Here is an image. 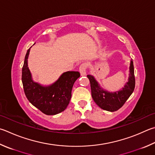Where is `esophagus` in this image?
Wrapping results in <instances>:
<instances>
[{
    "mask_svg": "<svg viewBox=\"0 0 155 155\" xmlns=\"http://www.w3.org/2000/svg\"><path fill=\"white\" fill-rule=\"evenodd\" d=\"M87 68V64L85 63H83L81 64L79 67V72L81 73V76H85L86 75V70Z\"/></svg>",
    "mask_w": 155,
    "mask_h": 155,
    "instance_id": "1",
    "label": "esophagus"
}]
</instances>
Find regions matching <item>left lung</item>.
<instances>
[{
  "label": "left lung",
  "mask_w": 155,
  "mask_h": 155,
  "mask_svg": "<svg viewBox=\"0 0 155 155\" xmlns=\"http://www.w3.org/2000/svg\"><path fill=\"white\" fill-rule=\"evenodd\" d=\"M91 85V96L96 104L103 110L114 112L121 108L133 93L135 88V77L133 61L129 66L128 81L119 91L109 92L100 87V84L92 75H87Z\"/></svg>",
  "instance_id": "1"
}]
</instances>
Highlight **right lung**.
I'll return each instance as SVG.
<instances>
[{
	"instance_id": "obj_1",
	"label": "right lung",
	"mask_w": 155,
	"mask_h": 155,
	"mask_svg": "<svg viewBox=\"0 0 155 155\" xmlns=\"http://www.w3.org/2000/svg\"><path fill=\"white\" fill-rule=\"evenodd\" d=\"M30 48L27 51L22 68L21 81L29 102L47 115H55L65 110L72 96L74 83L80 77L77 71L64 72L51 85L44 86L34 81L28 66Z\"/></svg>"
}]
</instances>
